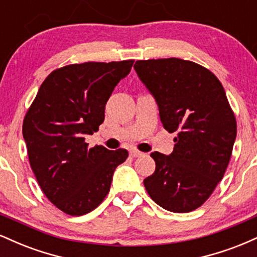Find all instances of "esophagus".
<instances>
[{"mask_svg": "<svg viewBox=\"0 0 257 257\" xmlns=\"http://www.w3.org/2000/svg\"><path fill=\"white\" fill-rule=\"evenodd\" d=\"M143 155H144V153L138 151V150H132V151H131L132 157H140V156H143Z\"/></svg>", "mask_w": 257, "mask_h": 257, "instance_id": "34e87169", "label": "esophagus"}]
</instances>
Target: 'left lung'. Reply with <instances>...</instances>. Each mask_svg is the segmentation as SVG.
<instances>
[{
	"label": "left lung",
	"mask_w": 257,
	"mask_h": 257,
	"mask_svg": "<svg viewBox=\"0 0 257 257\" xmlns=\"http://www.w3.org/2000/svg\"><path fill=\"white\" fill-rule=\"evenodd\" d=\"M134 69L164 129L176 133L169 156L151 153L156 170L144 185L166 210L192 211L211 196L231 159L237 122L225 89L213 72L182 59L138 60Z\"/></svg>",
	"instance_id": "1"
}]
</instances>
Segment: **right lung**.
Instances as JSON below:
<instances>
[{
    "label": "right lung",
    "mask_w": 257,
    "mask_h": 257,
    "mask_svg": "<svg viewBox=\"0 0 257 257\" xmlns=\"http://www.w3.org/2000/svg\"><path fill=\"white\" fill-rule=\"evenodd\" d=\"M134 60L72 64L41 84L23 123L29 161L38 185L65 214L90 213L110 191L113 172L128 151L88 149L85 135L99 131L105 105Z\"/></svg>",
    "instance_id": "obj_1"
}]
</instances>
